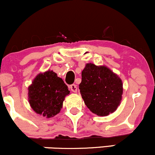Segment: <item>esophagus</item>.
I'll return each instance as SVG.
<instances>
[{"mask_svg": "<svg viewBox=\"0 0 155 155\" xmlns=\"http://www.w3.org/2000/svg\"><path fill=\"white\" fill-rule=\"evenodd\" d=\"M70 89L72 92H77V87H76V84H71L70 86Z\"/></svg>", "mask_w": 155, "mask_h": 155, "instance_id": "34e87169", "label": "esophagus"}]
</instances>
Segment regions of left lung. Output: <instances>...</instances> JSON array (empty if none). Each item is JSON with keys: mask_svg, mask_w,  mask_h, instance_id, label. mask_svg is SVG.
<instances>
[{"mask_svg": "<svg viewBox=\"0 0 155 155\" xmlns=\"http://www.w3.org/2000/svg\"><path fill=\"white\" fill-rule=\"evenodd\" d=\"M79 90L84 104L92 113L107 116L122 100V80L106 66L87 63L81 72Z\"/></svg>", "mask_w": 155, "mask_h": 155, "instance_id": "8db88e82", "label": "left lung"}]
</instances>
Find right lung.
<instances>
[{
	"instance_id": "1",
	"label": "right lung",
	"mask_w": 155,
	"mask_h": 155,
	"mask_svg": "<svg viewBox=\"0 0 155 155\" xmlns=\"http://www.w3.org/2000/svg\"><path fill=\"white\" fill-rule=\"evenodd\" d=\"M69 93L67 85L52 71L38 74L28 87V99L31 108L47 118L59 113L65 97Z\"/></svg>"
}]
</instances>
